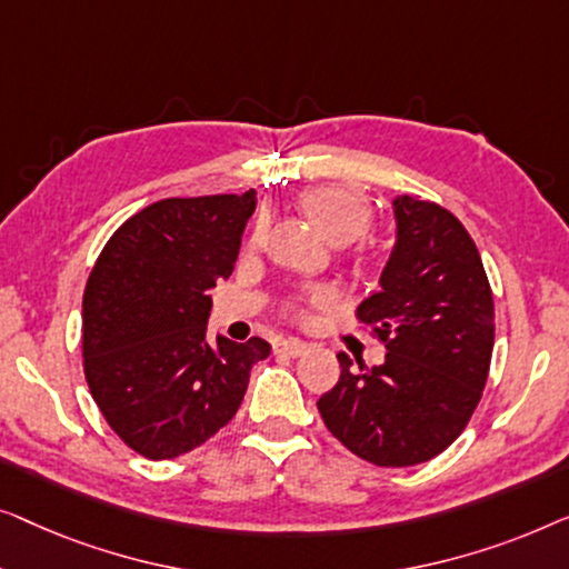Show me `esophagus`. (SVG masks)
<instances>
[{
  "mask_svg": "<svg viewBox=\"0 0 569 569\" xmlns=\"http://www.w3.org/2000/svg\"><path fill=\"white\" fill-rule=\"evenodd\" d=\"M309 350V346L307 342H301V340H281V342H276V353H283V356H291V358H296V356H303Z\"/></svg>",
  "mask_w": 569,
  "mask_h": 569,
  "instance_id": "1",
  "label": "esophagus"
}]
</instances>
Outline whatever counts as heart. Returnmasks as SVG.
<instances>
[{
	"label": "heart",
	"instance_id": "1",
	"mask_svg": "<svg viewBox=\"0 0 569 569\" xmlns=\"http://www.w3.org/2000/svg\"><path fill=\"white\" fill-rule=\"evenodd\" d=\"M299 206L319 234L332 244H350L371 227V206L363 196L346 188H311L301 193ZM258 237V234H254ZM311 303H325L327 293L315 291Z\"/></svg>",
	"mask_w": 569,
	"mask_h": 569
}]
</instances>
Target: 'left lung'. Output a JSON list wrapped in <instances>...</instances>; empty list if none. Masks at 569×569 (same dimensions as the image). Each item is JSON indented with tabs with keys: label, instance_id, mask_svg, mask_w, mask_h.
<instances>
[{
	"label": "left lung",
	"instance_id": "8db88e82",
	"mask_svg": "<svg viewBox=\"0 0 569 569\" xmlns=\"http://www.w3.org/2000/svg\"><path fill=\"white\" fill-rule=\"evenodd\" d=\"M397 239L358 319L387 346L381 366L338 353L340 379L319 397L338 441L376 467H415L451 446L490 373L495 303L469 231L438 203L397 196Z\"/></svg>",
	"mask_w": 569,
	"mask_h": 569
}]
</instances>
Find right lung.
Here are the masks:
<instances>
[{"mask_svg":"<svg viewBox=\"0 0 569 569\" xmlns=\"http://www.w3.org/2000/svg\"><path fill=\"white\" fill-rule=\"evenodd\" d=\"M254 190L164 198L131 216L94 262L82 299L92 399L147 459H174L234 418L262 338L208 340V291L234 270Z\"/></svg>","mask_w":569,"mask_h":569,"instance_id":"right-lung-1","label":"right lung"}]
</instances>
